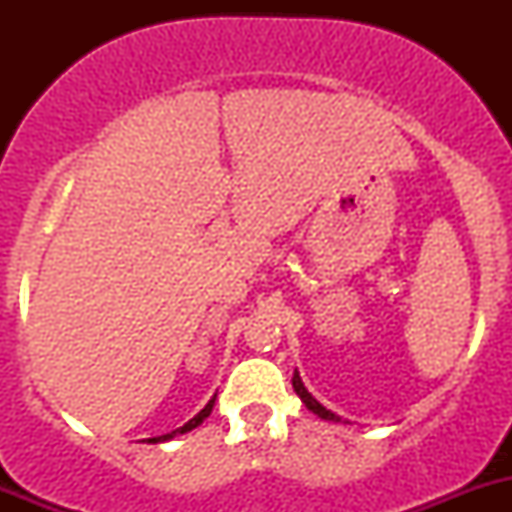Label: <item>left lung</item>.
<instances>
[{
    "mask_svg": "<svg viewBox=\"0 0 512 512\" xmlns=\"http://www.w3.org/2000/svg\"><path fill=\"white\" fill-rule=\"evenodd\" d=\"M292 386H294V391H297V396L299 399H302V404L307 406L309 411H312V414H317L319 418H324V421H334V423H349L347 418H342V416H337L334 414V411H329L327 406H322L319 404L317 399H314L312 394H309L307 391V386L302 384V376H299V371L294 369V376H292Z\"/></svg>",
    "mask_w": 512,
    "mask_h": 512,
    "instance_id": "1",
    "label": "left lung"
}]
</instances>
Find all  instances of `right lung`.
<instances>
[{
    "instance_id": "right-lung-1",
    "label": "right lung",
    "mask_w": 512,
    "mask_h": 512,
    "mask_svg": "<svg viewBox=\"0 0 512 512\" xmlns=\"http://www.w3.org/2000/svg\"><path fill=\"white\" fill-rule=\"evenodd\" d=\"M218 396V394H215ZM215 396L213 399L208 401V404H205V409H200L198 414H195L193 418H190L188 423H185V426H180V428H175V431H170V433H165V436H158V438H148V441L151 443H163V441H170V438H175V436H180V433H188V431H193V428H198L200 423L205 421V418L210 416V411H213V404H215Z\"/></svg>"
}]
</instances>
